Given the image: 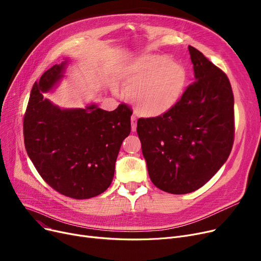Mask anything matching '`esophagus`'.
I'll return each instance as SVG.
<instances>
[{
  "label": "esophagus",
  "instance_id": "1",
  "mask_svg": "<svg viewBox=\"0 0 261 261\" xmlns=\"http://www.w3.org/2000/svg\"><path fill=\"white\" fill-rule=\"evenodd\" d=\"M131 130L136 131V117L134 115L131 116Z\"/></svg>",
  "mask_w": 261,
  "mask_h": 261
}]
</instances>
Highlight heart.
Returning <instances> with one entry per match:
<instances>
[{"instance_id":"obj_1","label":"heart","mask_w":261,"mask_h":261,"mask_svg":"<svg viewBox=\"0 0 261 261\" xmlns=\"http://www.w3.org/2000/svg\"><path fill=\"white\" fill-rule=\"evenodd\" d=\"M185 68L166 55H145L127 68L129 94L138 111L149 117L168 112L180 99Z\"/></svg>"}]
</instances>
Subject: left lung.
<instances>
[{
    "label": "left lung",
    "instance_id": "8db88e82",
    "mask_svg": "<svg viewBox=\"0 0 261 261\" xmlns=\"http://www.w3.org/2000/svg\"><path fill=\"white\" fill-rule=\"evenodd\" d=\"M196 80L168 112L140 118L150 179L173 195L193 193L226 162L235 139L234 94L226 74L188 46Z\"/></svg>",
    "mask_w": 261,
    "mask_h": 261
}]
</instances>
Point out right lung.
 <instances>
[{
	"label": "right lung",
	"instance_id": "add662e5",
	"mask_svg": "<svg viewBox=\"0 0 261 261\" xmlns=\"http://www.w3.org/2000/svg\"><path fill=\"white\" fill-rule=\"evenodd\" d=\"M54 65L36 81L23 118L27 154L41 177L59 194L89 199L111 184L122 141L130 134L132 110L121 102L114 111L95 105L61 110L43 98L62 77Z\"/></svg>",
	"mask_w": 261,
	"mask_h": 261
}]
</instances>
